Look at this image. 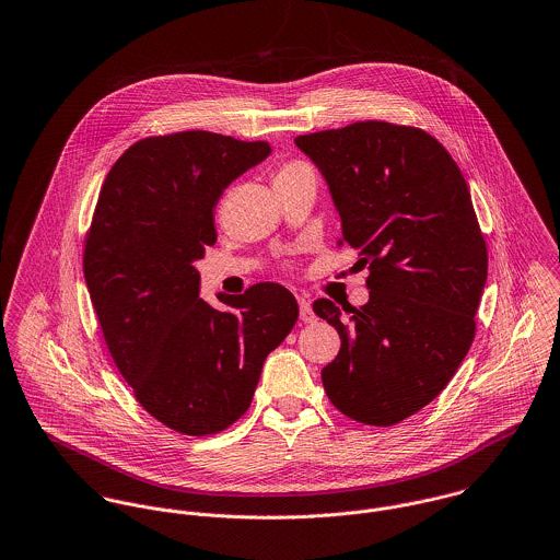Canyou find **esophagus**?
<instances>
[{"label":"esophagus","mask_w":560,"mask_h":560,"mask_svg":"<svg viewBox=\"0 0 560 560\" xmlns=\"http://www.w3.org/2000/svg\"><path fill=\"white\" fill-rule=\"evenodd\" d=\"M298 302H300V316H302V320H304V323H312V320H314V312H312L310 300L298 298Z\"/></svg>","instance_id":"obj_1"}]
</instances>
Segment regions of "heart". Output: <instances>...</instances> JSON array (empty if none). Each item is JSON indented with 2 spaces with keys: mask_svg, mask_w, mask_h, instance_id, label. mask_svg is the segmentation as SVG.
Returning <instances> with one entry per match:
<instances>
[{
  "mask_svg": "<svg viewBox=\"0 0 560 560\" xmlns=\"http://www.w3.org/2000/svg\"><path fill=\"white\" fill-rule=\"evenodd\" d=\"M302 171H307V164H304L302 160H284V162H280L278 168H276L273 184H276V182H282V179H287V177H291V175H295V173H302Z\"/></svg>",
  "mask_w": 560,
  "mask_h": 560,
  "instance_id": "obj_1",
  "label": "heart"
}]
</instances>
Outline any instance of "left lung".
Listing matches in <instances>:
<instances>
[{"instance_id": "obj_1", "label": "left lung", "mask_w": 560, "mask_h": 560, "mask_svg": "<svg viewBox=\"0 0 560 560\" xmlns=\"http://www.w3.org/2000/svg\"><path fill=\"white\" fill-rule=\"evenodd\" d=\"M359 250L370 300L343 314L316 300L342 347L320 378L331 405L396 425L452 381L475 338L488 248L456 160L425 130L378 119L300 135Z\"/></svg>"}]
</instances>
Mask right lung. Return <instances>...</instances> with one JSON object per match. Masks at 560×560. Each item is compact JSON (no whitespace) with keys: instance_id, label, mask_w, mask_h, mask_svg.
Listing matches in <instances>:
<instances>
[{"instance_id":"right-lung-1","label":"right lung","mask_w":560,"mask_h":560,"mask_svg":"<svg viewBox=\"0 0 560 560\" xmlns=\"http://www.w3.org/2000/svg\"><path fill=\"white\" fill-rule=\"evenodd\" d=\"M269 152L267 141L207 130L145 137L110 166L85 233L83 273L106 349L137 402L179 434L235 423L300 316L276 282L224 298L226 310L199 300L195 260L215 244L213 207Z\"/></svg>"}]
</instances>
